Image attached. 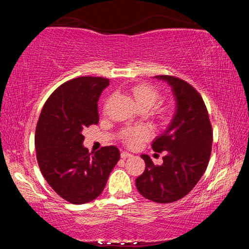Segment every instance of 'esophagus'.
Here are the masks:
<instances>
[{
  "label": "esophagus",
  "mask_w": 249,
  "mask_h": 249,
  "mask_svg": "<svg viewBox=\"0 0 249 249\" xmlns=\"http://www.w3.org/2000/svg\"><path fill=\"white\" fill-rule=\"evenodd\" d=\"M129 157H132V154H129L128 151H122V153H121V158L126 159V158H129Z\"/></svg>",
  "instance_id": "esophagus-1"
}]
</instances>
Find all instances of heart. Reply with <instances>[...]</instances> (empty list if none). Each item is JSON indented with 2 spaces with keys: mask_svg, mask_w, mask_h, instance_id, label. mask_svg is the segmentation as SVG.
<instances>
[{
  "mask_svg": "<svg viewBox=\"0 0 249 249\" xmlns=\"http://www.w3.org/2000/svg\"><path fill=\"white\" fill-rule=\"evenodd\" d=\"M133 94L135 101L140 107H153L159 99L158 91L148 84H138L133 88ZM159 116L163 117L166 114V108H158ZM151 136L150 129L147 126H138V127L127 128L122 134L124 142L130 147L138 146L142 142Z\"/></svg>",
  "mask_w": 249,
  "mask_h": 249,
  "instance_id": "b5f03b06",
  "label": "heart"
}]
</instances>
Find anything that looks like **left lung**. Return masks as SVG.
Here are the masks:
<instances>
[{
    "mask_svg": "<svg viewBox=\"0 0 249 249\" xmlns=\"http://www.w3.org/2000/svg\"><path fill=\"white\" fill-rule=\"evenodd\" d=\"M171 88L175 114L165 132L151 144L157 153L167 151L163 162L155 166L142 155L146 168L136 179L141 195L157 203L182 199L203 176L212 150V126L203 99L190 84L171 75H156Z\"/></svg>",
    "mask_w": 249,
    "mask_h": 249,
    "instance_id": "8db88e82",
    "label": "left lung"
}]
</instances>
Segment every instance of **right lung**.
Instances as JSON below:
<instances>
[{"mask_svg": "<svg viewBox=\"0 0 249 249\" xmlns=\"http://www.w3.org/2000/svg\"><path fill=\"white\" fill-rule=\"evenodd\" d=\"M108 80L80 77L58 88L46 101L36 126L39 169L62 199L84 204L96 199L120 160V150L107 146L91 155L83 146V129L99 123L98 101Z\"/></svg>", "mask_w": 249, "mask_h": 249, "instance_id": "1", "label": "right lung"}]
</instances>
